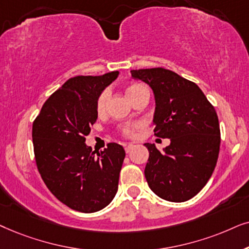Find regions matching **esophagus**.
<instances>
[{
    "label": "esophagus",
    "mask_w": 249,
    "mask_h": 249,
    "mask_svg": "<svg viewBox=\"0 0 249 249\" xmlns=\"http://www.w3.org/2000/svg\"><path fill=\"white\" fill-rule=\"evenodd\" d=\"M124 148H125V151H126V154H128V152H131L132 149L134 148V144H132V143L124 144Z\"/></svg>",
    "instance_id": "esophagus-1"
}]
</instances>
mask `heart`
Segmentation results:
<instances>
[{"label": "heart", "mask_w": 249, "mask_h": 249, "mask_svg": "<svg viewBox=\"0 0 249 249\" xmlns=\"http://www.w3.org/2000/svg\"><path fill=\"white\" fill-rule=\"evenodd\" d=\"M141 88H142V85H140V84H133V85L128 86V88L126 89L127 98L131 100L132 97H133V95L137 93V92L140 90ZM107 100H108V92L107 91L101 92V93L99 94V97L97 98V101H95V110H97L98 115L105 114L106 107H107ZM141 127H142V124L139 122L126 123V124L119 126L118 132L123 135V137L132 139V138L137 137L138 131L140 130Z\"/></svg>", "instance_id": "b5f03b06"}]
</instances>
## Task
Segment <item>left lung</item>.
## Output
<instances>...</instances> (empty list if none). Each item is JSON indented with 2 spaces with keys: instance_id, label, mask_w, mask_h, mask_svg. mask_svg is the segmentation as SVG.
<instances>
[{
  "instance_id": "1",
  "label": "left lung",
  "mask_w": 249,
  "mask_h": 249,
  "mask_svg": "<svg viewBox=\"0 0 249 249\" xmlns=\"http://www.w3.org/2000/svg\"><path fill=\"white\" fill-rule=\"evenodd\" d=\"M131 72L154 91L155 135L171 140L163 152L154 143L144 144L149 150L144 168L149 187L165 200L191 199L216 166L221 132L215 108L196 83L177 72L161 67Z\"/></svg>"
}]
</instances>
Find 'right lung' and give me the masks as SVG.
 I'll list each match as a JSON object with an SVG mask.
<instances>
[{
  "instance_id": "right-lung-1",
  "label": "right lung",
  "mask_w": 249,
  "mask_h": 249,
  "mask_svg": "<svg viewBox=\"0 0 249 249\" xmlns=\"http://www.w3.org/2000/svg\"><path fill=\"white\" fill-rule=\"evenodd\" d=\"M118 76H75L44 102L33 122V145L37 170L52 195L82 213H94L110 204L118 188L125 158L121 144L92 151L85 137L97 121L95 101Z\"/></svg>"
}]
</instances>
